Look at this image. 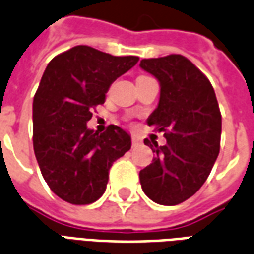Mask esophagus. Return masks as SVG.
<instances>
[{
	"label": "esophagus",
	"instance_id": "34e87169",
	"mask_svg": "<svg viewBox=\"0 0 254 254\" xmlns=\"http://www.w3.org/2000/svg\"><path fill=\"white\" fill-rule=\"evenodd\" d=\"M141 144V140L137 137V135H131V146L135 148V146H138Z\"/></svg>",
	"mask_w": 254,
	"mask_h": 254
}]
</instances>
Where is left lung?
Wrapping results in <instances>:
<instances>
[{"label": "left lung", "mask_w": 254, "mask_h": 254, "mask_svg": "<svg viewBox=\"0 0 254 254\" xmlns=\"http://www.w3.org/2000/svg\"><path fill=\"white\" fill-rule=\"evenodd\" d=\"M140 66L160 81V102L148 125L166 138L164 146L144 140L156 157L140 172L141 187L157 204H181L202 187L220 153L216 93L206 75L181 54L144 58Z\"/></svg>", "instance_id": "obj_1"}]
</instances>
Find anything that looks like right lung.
<instances>
[{
  "mask_svg": "<svg viewBox=\"0 0 254 254\" xmlns=\"http://www.w3.org/2000/svg\"><path fill=\"white\" fill-rule=\"evenodd\" d=\"M138 60L78 45L56 56L44 71L33 100V148L46 184L69 204L98 200L113 162L130 149V135L117 125L98 134L86 123L112 82Z\"/></svg>",
  "mask_w": 254,
  "mask_h": 254,
  "instance_id": "add662e5",
  "label": "right lung"
}]
</instances>
